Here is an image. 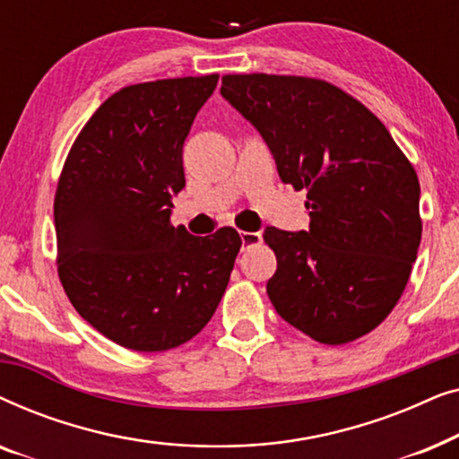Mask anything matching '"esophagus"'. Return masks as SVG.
<instances>
[{"label":"esophagus","instance_id":"34e87169","mask_svg":"<svg viewBox=\"0 0 459 459\" xmlns=\"http://www.w3.org/2000/svg\"><path fill=\"white\" fill-rule=\"evenodd\" d=\"M240 238H242V247H253V244H259L261 242V234L259 231H240Z\"/></svg>","mask_w":459,"mask_h":459}]
</instances>
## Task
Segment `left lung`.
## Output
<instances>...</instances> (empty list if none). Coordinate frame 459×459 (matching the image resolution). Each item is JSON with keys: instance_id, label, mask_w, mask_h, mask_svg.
<instances>
[{"instance_id": "8db88e82", "label": "left lung", "mask_w": 459, "mask_h": 459, "mask_svg": "<svg viewBox=\"0 0 459 459\" xmlns=\"http://www.w3.org/2000/svg\"><path fill=\"white\" fill-rule=\"evenodd\" d=\"M221 96L259 131L280 179L307 187L309 230L263 231L278 256L267 281L275 311L324 344L372 332L403 294L422 238L410 160L366 106L325 81L228 74Z\"/></svg>"}]
</instances>
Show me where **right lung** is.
Masks as SVG:
<instances>
[{"label":"right lung","instance_id":"right-lung-1","mask_svg":"<svg viewBox=\"0 0 459 459\" xmlns=\"http://www.w3.org/2000/svg\"><path fill=\"white\" fill-rule=\"evenodd\" d=\"M219 77L140 83L100 106L62 169L54 200L58 273L87 324L121 347L156 353L209 324L242 238L173 228L186 187L184 142Z\"/></svg>","mask_w":459,"mask_h":459}]
</instances>
